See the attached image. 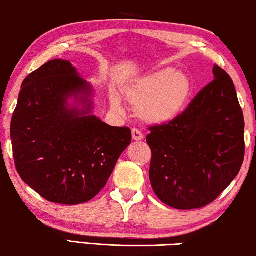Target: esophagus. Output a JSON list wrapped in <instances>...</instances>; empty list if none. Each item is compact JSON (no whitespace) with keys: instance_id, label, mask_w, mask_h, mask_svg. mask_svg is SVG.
<instances>
[{"instance_id":"obj_1","label":"esophagus","mask_w":256,"mask_h":256,"mask_svg":"<svg viewBox=\"0 0 256 256\" xmlns=\"http://www.w3.org/2000/svg\"><path fill=\"white\" fill-rule=\"evenodd\" d=\"M132 138L134 141H141V140H144V134L138 131V130L133 128L132 130Z\"/></svg>"}]
</instances>
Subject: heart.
<instances>
[{
    "label": "heart",
    "mask_w": 256,
    "mask_h": 256,
    "mask_svg": "<svg viewBox=\"0 0 256 256\" xmlns=\"http://www.w3.org/2000/svg\"><path fill=\"white\" fill-rule=\"evenodd\" d=\"M193 90L188 72L164 68L136 78L123 88L125 100L136 106V115L142 122L162 125L176 120L184 110ZM114 110H122L120 96L110 94Z\"/></svg>",
    "instance_id": "1"
}]
</instances>
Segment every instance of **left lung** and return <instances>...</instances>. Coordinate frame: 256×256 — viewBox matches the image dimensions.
<instances>
[{
    "label": "left lung",
    "instance_id": "8db88e82",
    "mask_svg": "<svg viewBox=\"0 0 256 256\" xmlns=\"http://www.w3.org/2000/svg\"><path fill=\"white\" fill-rule=\"evenodd\" d=\"M183 114L149 128V178L160 201L180 210L214 201L244 162V116L232 78L218 66Z\"/></svg>",
    "mask_w": 256,
    "mask_h": 256
}]
</instances>
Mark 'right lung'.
Segmentation results:
<instances>
[{
	"label": "right lung",
	"mask_w": 256,
	"mask_h": 256,
	"mask_svg": "<svg viewBox=\"0 0 256 256\" xmlns=\"http://www.w3.org/2000/svg\"><path fill=\"white\" fill-rule=\"evenodd\" d=\"M92 84L60 58L21 84L10 130L16 168L50 202L74 206L92 200L131 144L128 128L110 126L92 115Z\"/></svg>",
	"instance_id": "right-lung-1"
}]
</instances>
